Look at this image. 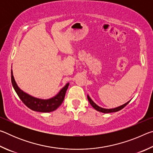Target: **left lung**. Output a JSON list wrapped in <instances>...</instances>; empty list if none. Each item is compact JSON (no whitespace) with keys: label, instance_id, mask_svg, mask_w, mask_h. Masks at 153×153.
Returning <instances> with one entry per match:
<instances>
[{"label":"left lung","instance_id":"1","mask_svg":"<svg viewBox=\"0 0 153 153\" xmlns=\"http://www.w3.org/2000/svg\"><path fill=\"white\" fill-rule=\"evenodd\" d=\"M87 97H88V100L90 104L92 105V107L94 108V109H96L98 111H99V112H102V113H104L117 112V111H120L121 109H122L123 108L125 107L126 106L128 105L129 102H130V100H129V101L126 102L125 104H123L122 105L120 106V107H117L114 108H102V107H99V106H98L94 101H93L91 98H90V97H89L88 95H87Z\"/></svg>","mask_w":153,"mask_h":153}]
</instances>
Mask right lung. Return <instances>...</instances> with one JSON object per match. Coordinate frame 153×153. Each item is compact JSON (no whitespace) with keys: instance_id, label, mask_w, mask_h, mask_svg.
Masks as SVG:
<instances>
[{"instance_id":"right-lung-1","label":"right lung","mask_w":153,"mask_h":153,"mask_svg":"<svg viewBox=\"0 0 153 153\" xmlns=\"http://www.w3.org/2000/svg\"><path fill=\"white\" fill-rule=\"evenodd\" d=\"M11 82L15 91L16 92L18 97L22 100V102L30 109L42 113L52 112V111L56 110L62 104L69 84V83L66 84L65 86L62 88L60 91L58 92V94H56L55 97L48 98V99H42V98L33 97L32 96L28 94L27 93L23 91L17 86V83L15 82L12 69Z\"/></svg>"}]
</instances>
